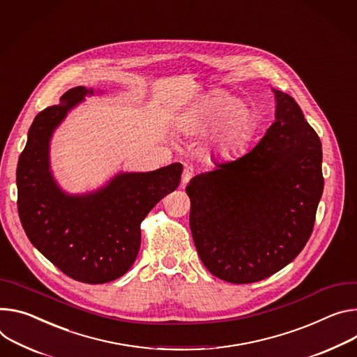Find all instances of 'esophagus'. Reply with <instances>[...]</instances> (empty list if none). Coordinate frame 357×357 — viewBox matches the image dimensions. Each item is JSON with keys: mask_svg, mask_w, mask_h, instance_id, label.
Wrapping results in <instances>:
<instances>
[{"mask_svg": "<svg viewBox=\"0 0 357 357\" xmlns=\"http://www.w3.org/2000/svg\"><path fill=\"white\" fill-rule=\"evenodd\" d=\"M193 172H195V168H193V165H186V167L183 168V172H182V181H181V185H182V186H185V185L190 181V178H192Z\"/></svg>", "mask_w": 357, "mask_h": 357, "instance_id": "34e87169", "label": "esophagus"}]
</instances>
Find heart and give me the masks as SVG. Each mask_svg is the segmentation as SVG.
Instances as JSON below:
<instances>
[{
	"label": "heart",
	"instance_id": "b5f03b06",
	"mask_svg": "<svg viewBox=\"0 0 357 357\" xmlns=\"http://www.w3.org/2000/svg\"><path fill=\"white\" fill-rule=\"evenodd\" d=\"M228 104L225 98L213 100L197 118L192 122V131L199 132L215 123L220 116V128H219V139L223 142L232 141L236 138L248 125V109L241 102H232L226 109L224 108Z\"/></svg>",
	"mask_w": 357,
	"mask_h": 357
}]
</instances>
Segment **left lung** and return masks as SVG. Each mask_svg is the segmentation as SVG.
I'll return each mask as SVG.
<instances>
[{
    "instance_id": "left-lung-1",
    "label": "left lung",
    "mask_w": 357,
    "mask_h": 357,
    "mask_svg": "<svg viewBox=\"0 0 357 357\" xmlns=\"http://www.w3.org/2000/svg\"><path fill=\"white\" fill-rule=\"evenodd\" d=\"M275 93L276 121L261 142L186 186L202 264L236 284L264 280L302 252L325 183L317 134L290 95Z\"/></svg>"
}]
</instances>
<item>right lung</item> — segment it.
Returning <instances> with one entry per match:
<instances>
[{"label":"right lung","instance_id":"add662e5","mask_svg":"<svg viewBox=\"0 0 357 357\" xmlns=\"http://www.w3.org/2000/svg\"><path fill=\"white\" fill-rule=\"evenodd\" d=\"M88 92L92 89L73 88L58 105L36 116L17 167V205L28 239L52 265L74 280L100 284L121 278L134 265L141 246V223L178 188L182 165L122 174L92 195L62 193L50 174V137Z\"/></svg>","mask_w":357,"mask_h":357}]
</instances>
